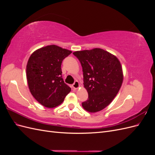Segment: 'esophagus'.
I'll return each mask as SVG.
<instances>
[{"label": "esophagus", "instance_id": "34e87169", "mask_svg": "<svg viewBox=\"0 0 155 155\" xmlns=\"http://www.w3.org/2000/svg\"><path fill=\"white\" fill-rule=\"evenodd\" d=\"M72 87L74 89H77L79 87V83L78 81H75L74 84L72 85Z\"/></svg>", "mask_w": 155, "mask_h": 155}]
</instances>
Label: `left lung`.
I'll return each mask as SVG.
<instances>
[{
  "label": "left lung",
  "instance_id": "1",
  "mask_svg": "<svg viewBox=\"0 0 155 155\" xmlns=\"http://www.w3.org/2000/svg\"><path fill=\"white\" fill-rule=\"evenodd\" d=\"M83 72V85L88 94L82 103L86 110L96 112L109 105L118 94L123 82L120 62L116 56L101 48L77 51Z\"/></svg>",
  "mask_w": 155,
  "mask_h": 155
}]
</instances>
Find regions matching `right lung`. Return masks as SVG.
<instances>
[{"label": "right lung", "instance_id": "right-lung-1", "mask_svg": "<svg viewBox=\"0 0 155 155\" xmlns=\"http://www.w3.org/2000/svg\"><path fill=\"white\" fill-rule=\"evenodd\" d=\"M71 51L56 45L37 50L26 65V78L32 96L48 108L58 106L71 91L62 78L61 63Z\"/></svg>", "mask_w": 155, "mask_h": 155}]
</instances>
